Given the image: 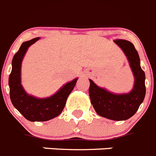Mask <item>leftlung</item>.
I'll return each instance as SVG.
<instances>
[{
	"label": "left lung",
	"instance_id": "obj_1",
	"mask_svg": "<svg viewBox=\"0 0 156 156\" xmlns=\"http://www.w3.org/2000/svg\"><path fill=\"white\" fill-rule=\"evenodd\" d=\"M115 42L123 50L129 60L135 77V85L129 94H115L101 88L90 81L91 103L99 115L115 121L126 120L133 116L143 101L145 95V75L140 66V58L133 44L117 39Z\"/></svg>",
	"mask_w": 156,
	"mask_h": 156
}]
</instances>
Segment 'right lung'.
<instances>
[{"mask_svg": "<svg viewBox=\"0 0 156 156\" xmlns=\"http://www.w3.org/2000/svg\"><path fill=\"white\" fill-rule=\"evenodd\" d=\"M40 37L23 42L12 60V70L9 76L10 98L13 105L30 122H45L57 117L62 113L67 98L72 91L78 78L67 83L56 94L50 98H37L29 95L21 85V62L29 46Z\"/></svg>", "mask_w": 156, "mask_h": 156, "instance_id": "1", "label": "right lung"}]
</instances>
